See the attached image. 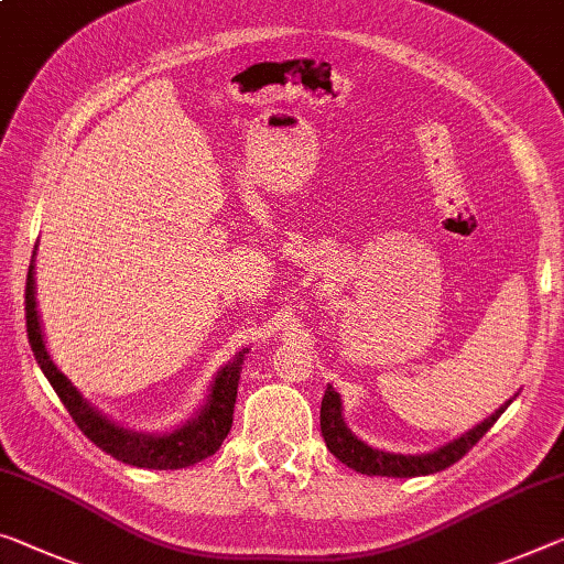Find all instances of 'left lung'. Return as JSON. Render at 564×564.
<instances>
[{"label":"left lung","mask_w":564,"mask_h":564,"mask_svg":"<svg viewBox=\"0 0 564 564\" xmlns=\"http://www.w3.org/2000/svg\"><path fill=\"white\" fill-rule=\"evenodd\" d=\"M512 404V399L507 401L502 409H497L495 414L485 419L479 426L471 429V432L462 434L459 440L452 444L442 446L432 454H422V457H404V454H389L371 449L369 444L348 432L341 416V397L336 394L334 389H326L324 401H321V434H324V442L328 452L334 454L338 462H344L346 467H351L361 475H377V477H422V475H434V471H442L452 467L454 462H459L464 454H467L471 446H475L481 436H485L499 416L505 414V409Z\"/></svg>","instance_id":"8db88e82"}]
</instances>
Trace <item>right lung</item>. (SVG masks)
Returning a JSON list of instances; mask_svg holds the SVG:
<instances>
[{
  "label": "right lung",
  "instance_id": "right-lung-1",
  "mask_svg": "<svg viewBox=\"0 0 564 564\" xmlns=\"http://www.w3.org/2000/svg\"><path fill=\"white\" fill-rule=\"evenodd\" d=\"M24 318H26V338H30L34 359H37L44 377L50 379L52 389L57 391L59 401L69 411V416H73V422L79 426V432H83L89 442L100 446L102 452L110 454V457L142 469H183V467H193L195 462L210 457V454H216L220 449L223 440H226L230 432V424H234L240 366H243L246 351H238L236 359L228 361L218 371L216 383H213L208 394V401H205L203 411L193 419V422L175 429L173 434H138L112 424L110 419L100 414V411L89 406L87 401L79 397V391L69 383L65 373L52 364L47 348H44V341H42L37 301H34V265L32 263H30V271H26Z\"/></svg>",
  "mask_w": 564,
  "mask_h": 564
}]
</instances>
